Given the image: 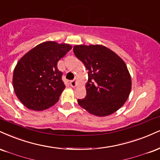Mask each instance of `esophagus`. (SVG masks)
Instances as JSON below:
<instances>
[{"label": "esophagus", "mask_w": 160, "mask_h": 160, "mask_svg": "<svg viewBox=\"0 0 160 160\" xmlns=\"http://www.w3.org/2000/svg\"><path fill=\"white\" fill-rule=\"evenodd\" d=\"M69 84H70V86L72 88H75L76 87L77 85V82H76V80L74 79V80H72L70 81V82H69Z\"/></svg>", "instance_id": "1"}]
</instances>
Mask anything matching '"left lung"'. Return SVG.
I'll list each match as a JSON object with an SVG mask.
<instances>
[{
	"label": "left lung",
	"mask_w": 160,
	"mask_h": 160,
	"mask_svg": "<svg viewBox=\"0 0 160 160\" xmlns=\"http://www.w3.org/2000/svg\"><path fill=\"white\" fill-rule=\"evenodd\" d=\"M73 52L88 72L87 95L78 105L90 114L105 117L123 106L130 93L132 81L125 62L101 45H78Z\"/></svg>",
	"instance_id": "obj_1"
}]
</instances>
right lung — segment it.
<instances>
[{
    "mask_svg": "<svg viewBox=\"0 0 160 160\" xmlns=\"http://www.w3.org/2000/svg\"><path fill=\"white\" fill-rule=\"evenodd\" d=\"M69 44L48 41L26 53L14 69L15 93L28 108L42 111L58 102L65 88L58 62L70 51Z\"/></svg>",
    "mask_w": 160,
    "mask_h": 160,
    "instance_id": "1",
    "label": "right lung"
}]
</instances>
